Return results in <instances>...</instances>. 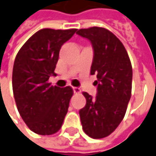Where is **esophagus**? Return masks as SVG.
I'll return each mask as SVG.
<instances>
[{
	"mask_svg": "<svg viewBox=\"0 0 156 156\" xmlns=\"http://www.w3.org/2000/svg\"><path fill=\"white\" fill-rule=\"evenodd\" d=\"M73 91L75 94H79L81 92V90L79 88H78V87H73Z\"/></svg>",
	"mask_w": 156,
	"mask_h": 156,
	"instance_id": "esophagus-1",
	"label": "esophagus"
}]
</instances>
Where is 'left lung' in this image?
I'll return each instance as SVG.
<instances>
[{
    "label": "left lung",
    "instance_id": "obj_1",
    "mask_svg": "<svg viewBox=\"0 0 156 156\" xmlns=\"http://www.w3.org/2000/svg\"><path fill=\"white\" fill-rule=\"evenodd\" d=\"M77 34L91 42L94 58L90 74H96L97 95L83 92L86 105L79 110L83 131L95 139L109 136L122 121L131 99L132 67L123 43L102 27L80 29Z\"/></svg>",
    "mask_w": 156,
    "mask_h": 156
}]
</instances>
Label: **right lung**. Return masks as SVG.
Segmentation results:
<instances>
[{
	"instance_id": "obj_1",
	"label": "right lung",
	"mask_w": 156,
	"mask_h": 156,
	"mask_svg": "<svg viewBox=\"0 0 156 156\" xmlns=\"http://www.w3.org/2000/svg\"><path fill=\"white\" fill-rule=\"evenodd\" d=\"M77 29H42L26 41L16 55L12 91L17 108L30 130L52 135L60 129L73 95L70 86L48 82L59 59L61 46Z\"/></svg>"
}]
</instances>
